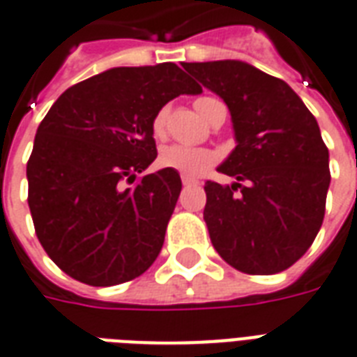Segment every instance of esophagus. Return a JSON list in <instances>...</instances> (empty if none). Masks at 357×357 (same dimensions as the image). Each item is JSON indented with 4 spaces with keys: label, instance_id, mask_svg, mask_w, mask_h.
<instances>
[{
    "label": "esophagus",
    "instance_id": "obj_1",
    "mask_svg": "<svg viewBox=\"0 0 357 357\" xmlns=\"http://www.w3.org/2000/svg\"><path fill=\"white\" fill-rule=\"evenodd\" d=\"M181 183H183V187H189V185H195V181L191 178H185V176H183V178H181Z\"/></svg>",
    "mask_w": 357,
    "mask_h": 357
}]
</instances>
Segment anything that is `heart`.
Returning <instances> with one entry per match:
<instances>
[{
	"label": "heart",
	"instance_id": "obj_1",
	"mask_svg": "<svg viewBox=\"0 0 357 357\" xmlns=\"http://www.w3.org/2000/svg\"><path fill=\"white\" fill-rule=\"evenodd\" d=\"M210 97H201L195 101V107L201 112L202 116V107L204 102L208 101ZM166 114L168 110L162 109L155 116L153 122V133L155 135H162L164 133V124H166ZM158 162L162 164L164 168H172V170L183 174L187 178H199L204 172L208 170L212 164L216 162V155L208 151V149L202 147H191V145H168L160 151L158 155Z\"/></svg>",
	"mask_w": 357,
	"mask_h": 357
}]
</instances>
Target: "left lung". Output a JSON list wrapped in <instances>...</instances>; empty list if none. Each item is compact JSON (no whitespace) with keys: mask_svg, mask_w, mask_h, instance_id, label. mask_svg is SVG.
I'll return each mask as SVG.
<instances>
[{"mask_svg":"<svg viewBox=\"0 0 357 357\" xmlns=\"http://www.w3.org/2000/svg\"><path fill=\"white\" fill-rule=\"evenodd\" d=\"M229 109L235 149L206 181L204 222L218 255L239 271L291 268L314 243L329 191V151L314 114L287 82L243 61L183 63Z\"/></svg>","mask_w":357,"mask_h":357,"instance_id":"1","label":"left lung"}]
</instances>
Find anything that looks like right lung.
I'll return each mask as SVG.
<instances>
[{
    "mask_svg": "<svg viewBox=\"0 0 357 357\" xmlns=\"http://www.w3.org/2000/svg\"><path fill=\"white\" fill-rule=\"evenodd\" d=\"M178 65L116 66L68 88L36 132L28 206L43 250L93 287L145 273L164 245L181 191L162 168L124 187L156 158L153 122L179 95L201 93Z\"/></svg>",
    "mask_w": 357,
    "mask_h": 357,
    "instance_id": "1",
    "label": "right lung"
}]
</instances>
